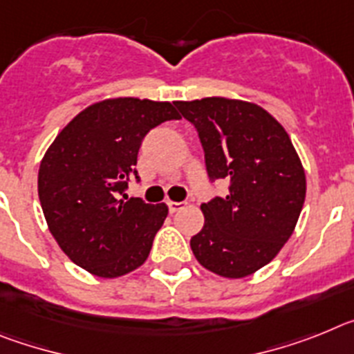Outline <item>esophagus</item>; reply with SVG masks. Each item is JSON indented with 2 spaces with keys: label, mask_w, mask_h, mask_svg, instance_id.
Instances as JSON below:
<instances>
[{
  "label": "esophagus",
  "mask_w": 354,
  "mask_h": 354,
  "mask_svg": "<svg viewBox=\"0 0 354 354\" xmlns=\"http://www.w3.org/2000/svg\"><path fill=\"white\" fill-rule=\"evenodd\" d=\"M183 205H185V203L167 201V207H169V212H171V214H176V212L180 210V208H183Z\"/></svg>",
  "instance_id": "34e87169"
}]
</instances>
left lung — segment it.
Listing matches in <instances>:
<instances>
[{"instance_id": "obj_1", "label": "left lung", "mask_w": 354, "mask_h": 354, "mask_svg": "<svg viewBox=\"0 0 354 354\" xmlns=\"http://www.w3.org/2000/svg\"><path fill=\"white\" fill-rule=\"evenodd\" d=\"M194 124L210 181L228 194L203 203L205 226L190 239L205 269L244 278L262 269L290 239L305 203L306 178L285 128L254 103L226 97L174 101Z\"/></svg>"}]
</instances>
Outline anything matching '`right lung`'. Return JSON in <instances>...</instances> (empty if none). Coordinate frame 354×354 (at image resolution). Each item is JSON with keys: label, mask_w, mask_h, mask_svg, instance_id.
<instances>
[{"label": "right lung", "mask_w": 354, "mask_h": 354, "mask_svg": "<svg viewBox=\"0 0 354 354\" xmlns=\"http://www.w3.org/2000/svg\"><path fill=\"white\" fill-rule=\"evenodd\" d=\"M180 119L167 101L115 97L91 104L57 135L39 169L46 223L64 253L101 278L146 262L169 208L128 198L147 131Z\"/></svg>", "instance_id": "obj_1"}]
</instances>
